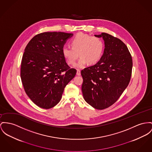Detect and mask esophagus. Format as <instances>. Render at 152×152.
Returning a JSON list of instances; mask_svg holds the SVG:
<instances>
[{
    "label": "esophagus",
    "instance_id": "34e87169",
    "mask_svg": "<svg viewBox=\"0 0 152 152\" xmlns=\"http://www.w3.org/2000/svg\"><path fill=\"white\" fill-rule=\"evenodd\" d=\"M77 75H81V71L79 69H77Z\"/></svg>",
    "mask_w": 152,
    "mask_h": 152
}]
</instances>
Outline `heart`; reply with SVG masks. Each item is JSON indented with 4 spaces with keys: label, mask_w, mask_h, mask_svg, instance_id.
<instances>
[{
    "label": "heart",
    "mask_w": 152,
    "mask_h": 152,
    "mask_svg": "<svg viewBox=\"0 0 152 152\" xmlns=\"http://www.w3.org/2000/svg\"><path fill=\"white\" fill-rule=\"evenodd\" d=\"M71 47H64L63 55L69 64H73L79 56L75 67L83 68L88 63L93 64L98 62L104 51V42L100 38L80 33L71 39Z\"/></svg>",
    "instance_id": "obj_1"
}]
</instances>
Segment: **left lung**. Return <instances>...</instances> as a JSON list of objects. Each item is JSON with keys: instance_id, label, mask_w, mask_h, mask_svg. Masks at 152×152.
I'll return each mask as SVG.
<instances>
[{"instance_id": "8db88e82", "label": "left lung", "mask_w": 152, "mask_h": 152, "mask_svg": "<svg viewBox=\"0 0 152 152\" xmlns=\"http://www.w3.org/2000/svg\"><path fill=\"white\" fill-rule=\"evenodd\" d=\"M102 37L105 48L100 61L81 72L83 98L91 107L104 110L113 104L127 87L132 76L130 53L120 39L106 33Z\"/></svg>"}]
</instances>
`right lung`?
I'll return each mask as SVG.
<instances>
[{"mask_svg":"<svg viewBox=\"0 0 152 152\" xmlns=\"http://www.w3.org/2000/svg\"><path fill=\"white\" fill-rule=\"evenodd\" d=\"M72 33L44 32L27 44L20 66L25 91L36 105L50 109L61 101L64 89L77 70L67 64L62 49Z\"/></svg>","mask_w":152,"mask_h":152,"instance_id":"add662e5","label":"right lung"}]
</instances>
